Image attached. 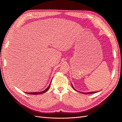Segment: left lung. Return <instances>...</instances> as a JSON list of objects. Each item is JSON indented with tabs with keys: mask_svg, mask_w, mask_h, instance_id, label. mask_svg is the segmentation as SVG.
I'll use <instances>...</instances> for the list:
<instances>
[{
	"mask_svg": "<svg viewBox=\"0 0 122 122\" xmlns=\"http://www.w3.org/2000/svg\"><path fill=\"white\" fill-rule=\"evenodd\" d=\"M72 86V87H73V88L75 90H76V91H77V92H79V91H77L76 90H75V89H74V88H73V86ZM96 92H88V93H82V92H80V93H83V94H92V93H96Z\"/></svg>",
	"mask_w": 122,
	"mask_h": 122,
	"instance_id": "obj_1",
	"label": "left lung"
}]
</instances>
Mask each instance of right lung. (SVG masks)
<instances>
[{"instance_id": "1", "label": "right lung", "mask_w": 122, "mask_h": 122, "mask_svg": "<svg viewBox=\"0 0 122 122\" xmlns=\"http://www.w3.org/2000/svg\"><path fill=\"white\" fill-rule=\"evenodd\" d=\"M51 83L49 84V86L47 87L44 91H42V92H33V93H26L27 94H30V95H38V94H43L44 93H45L46 92H47V91L48 90L49 88H50V85H51Z\"/></svg>"}]
</instances>
